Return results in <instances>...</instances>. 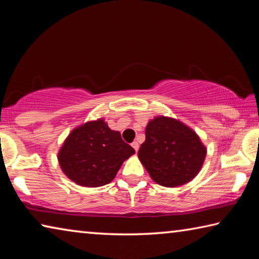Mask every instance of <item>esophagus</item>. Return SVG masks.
Listing matches in <instances>:
<instances>
[{
	"instance_id": "esophagus-1",
	"label": "esophagus",
	"mask_w": 259,
	"mask_h": 259,
	"mask_svg": "<svg viewBox=\"0 0 259 259\" xmlns=\"http://www.w3.org/2000/svg\"><path fill=\"white\" fill-rule=\"evenodd\" d=\"M131 146L134 147V150L137 152L138 150H139V144H138V142H133V144H131Z\"/></svg>"
}]
</instances>
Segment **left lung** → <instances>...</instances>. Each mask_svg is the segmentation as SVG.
Wrapping results in <instances>:
<instances>
[{
	"label": "left lung",
	"mask_w": 259,
	"mask_h": 259,
	"mask_svg": "<svg viewBox=\"0 0 259 259\" xmlns=\"http://www.w3.org/2000/svg\"><path fill=\"white\" fill-rule=\"evenodd\" d=\"M145 136L138 157L156 184L182 186L200 172L207 148L190 126L160 115L148 122Z\"/></svg>",
	"instance_id": "1"
}]
</instances>
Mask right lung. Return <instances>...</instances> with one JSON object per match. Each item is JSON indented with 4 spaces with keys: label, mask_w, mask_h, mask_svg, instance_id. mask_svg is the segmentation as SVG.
<instances>
[{
    "label": "right lung",
    "mask_w": 259,
    "mask_h": 259,
    "mask_svg": "<svg viewBox=\"0 0 259 259\" xmlns=\"http://www.w3.org/2000/svg\"><path fill=\"white\" fill-rule=\"evenodd\" d=\"M135 154L119 131L108 128L104 119L76 126L58 152L63 172L77 185L99 187L115 178L123 162Z\"/></svg>",
    "instance_id": "1"
}]
</instances>
